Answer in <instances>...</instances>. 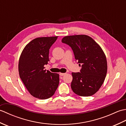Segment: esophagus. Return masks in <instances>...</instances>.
<instances>
[{"mask_svg": "<svg viewBox=\"0 0 126 126\" xmlns=\"http://www.w3.org/2000/svg\"><path fill=\"white\" fill-rule=\"evenodd\" d=\"M65 74H66L65 73H60V75L61 76H64Z\"/></svg>", "mask_w": 126, "mask_h": 126, "instance_id": "1", "label": "esophagus"}]
</instances>
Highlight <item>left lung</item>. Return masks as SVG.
<instances>
[{
  "instance_id": "obj_1",
  "label": "left lung",
  "mask_w": 126,
  "mask_h": 126,
  "mask_svg": "<svg viewBox=\"0 0 126 126\" xmlns=\"http://www.w3.org/2000/svg\"><path fill=\"white\" fill-rule=\"evenodd\" d=\"M62 42L69 45L79 65L80 73H72L71 87L81 96H90L97 92L103 83L107 72L106 56L101 47L85 34L68 36Z\"/></svg>"
}]
</instances>
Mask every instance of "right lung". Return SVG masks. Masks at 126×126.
Here are the masks:
<instances>
[{
  "label": "right lung",
  "instance_id": "1",
  "mask_svg": "<svg viewBox=\"0 0 126 126\" xmlns=\"http://www.w3.org/2000/svg\"><path fill=\"white\" fill-rule=\"evenodd\" d=\"M58 36L38 37L24 48L19 60L20 78L30 94L45 100L54 94L57 89L59 74L45 70L49 61V49Z\"/></svg>",
  "mask_w": 126,
  "mask_h": 126
}]
</instances>
